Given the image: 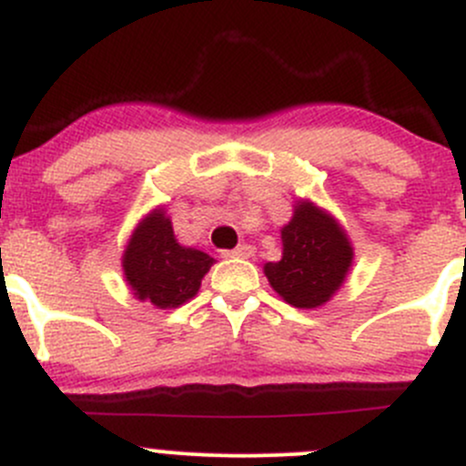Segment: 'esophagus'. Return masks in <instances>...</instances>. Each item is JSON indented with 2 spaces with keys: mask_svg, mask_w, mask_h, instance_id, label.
<instances>
[{
  "mask_svg": "<svg viewBox=\"0 0 466 466\" xmlns=\"http://www.w3.org/2000/svg\"><path fill=\"white\" fill-rule=\"evenodd\" d=\"M252 252H255V248L248 246V243H241V246H237L234 250H225L223 257H237V259H248V257H252Z\"/></svg>",
  "mask_w": 466,
  "mask_h": 466,
  "instance_id": "obj_1",
  "label": "esophagus"
}]
</instances>
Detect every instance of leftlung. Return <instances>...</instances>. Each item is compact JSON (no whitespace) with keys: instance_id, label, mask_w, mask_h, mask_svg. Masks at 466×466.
Returning <instances> with one entry per match:
<instances>
[{"instance_id":"obj_1","label":"left lung","mask_w":466,"mask_h":466,"mask_svg":"<svg viewBox=\"0 0 466 466\" xmlns=\"http://www.w3.org/2000/svg\"><path fill=\"white\" fill-rule=\"evenodd\" d=\"M284 255L266 263L268 281L289 304L316 309L327 302L351 266V246L333 218L311 203H299L281 229Z\"/></svg>"}]
</instances>
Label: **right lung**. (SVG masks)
<instances>
[{"label":"right lung","instance_id":"1","mask_svg":"<svg viewBox=\"0 0 466 466\" xmlns=\"http://www.w3.org/2000/svg\"><path fill=\"white\" fill-rule=\"evenodd\" d=\"M211 259L194 248H182L173 237L171 220L153 211L142 220L124 255V272L139 299L159 309H176L194 298Z\"/></svg>","mask_w":466,"mask_h":466}]
</instances>
